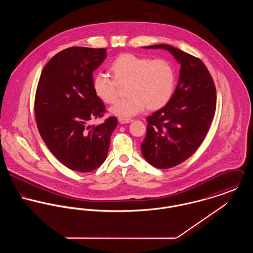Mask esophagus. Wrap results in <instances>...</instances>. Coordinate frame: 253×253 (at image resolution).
Masks as SVG:
<instances>
[{"mask_svg": "<svg viewBox=\"0 0 253 253\" xmlns=\"http://www.w3.org/2000/svg\"><path fill=\"white\" fill-rule=\"evenodd\" d=\"M133 120L132 119H127V118H119V123L120 124H128L131 123Z\"/></svg>", "mask_w": 253, "mask_h": 253, "instance_id": "1", "label": "esophagus"}]
</instances>
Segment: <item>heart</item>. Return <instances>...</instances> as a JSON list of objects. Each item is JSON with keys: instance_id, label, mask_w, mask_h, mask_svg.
<instances>
[{"instance_id": "b5f03b06", "label": "heart", "mask_w": 253, "mask_h": 253, "mask_svg": "<svg viewBox=\"0 0 253 253\" xmlns=\"http://www.w3.org/2000/svg\"><path fill=\"white\" fill-rule=\"evenodd\" d=\"M113 78L97 74L92 80L94 94L105 104H114L120 87H126V98L117 102L111 112L120 118L132 117L146 107L156 111L171 99L176 86V71L166 58L151 59L131 52L119 54L110 64Z\"/></svg>"}]
</instances>
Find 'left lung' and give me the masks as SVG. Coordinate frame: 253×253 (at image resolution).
I'll return each instance as SVG.
<instances>
[{"label": "left lung", "instance_id": "8db88e82", "mask_svg": "<svg viewBox=\"0 0 253 253\" xmlns=\"http://www.w3.org/2000/svg\"><path fill=\"white\" fill-rule=\"evenodd\" d=\"M165 48L181 64L175 91L169 102L148 116L141 151L145 160L157 169H170L189 159L203 143L216 109V89L205 63L169 44Z\"/></svg>", "mask_w": 253, "mask_h": 253}]
</instances>
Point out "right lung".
I'll return each instance as SVG.
<instances>
[{"mask_svg": "<svg viewBox=\"0 0 253 253\" xmlns=\"http://www.w3.org/2000/svg\"><path fill=\"white\" fill-rule=\"evenodd\" d=\"M106 58V48L72 46L56 53L43 67L35 95L38 130L53 156L78 172L99 168L108 154L110 137L118 125L92 89V73Z\"/></svg>", "mask_w": 253, "mask_h": 253, "instance_id": "1", "label": "right lung"}]
</instances>
